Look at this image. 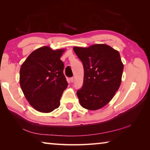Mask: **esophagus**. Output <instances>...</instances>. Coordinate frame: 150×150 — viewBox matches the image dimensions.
Returning <instances> with one entry per match:
<instances>
[{
  "mask_svg": "<svg viewBox=\"0 0 150 150\" xmlns=\"http://www.w3.org/2000/svg\"><path fill=\"white\" fill-rule=\"evenodd\" d=\"M70 81H71V83H73V81H74V78H73V77H71V78H70Z\"/></svg>",
  "mask_w": 150,
  "mask_h": 150,
  "instance_id": "34e87169",
  "label": "esophagus"
}]
</instances>
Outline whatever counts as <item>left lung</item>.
<instances>
[{
    "label": "left lung",
    "instance_id": "8db88e82",
    "mask_svg": "<svg viewBox=\"0 0 150 150\" xmlns=\"http://www.w3.org/2000/svg\"><path fill=\"white\" fill-rule=\"evenodd\" d=\"M73 50L84 67L83 85L77 92L80 105L87 110H98L112 99L120 86L124 65L120 54L106 44Z\"/></svg>",
    "mask_w": 150,
    "mask_h": 150
}]
</instances>
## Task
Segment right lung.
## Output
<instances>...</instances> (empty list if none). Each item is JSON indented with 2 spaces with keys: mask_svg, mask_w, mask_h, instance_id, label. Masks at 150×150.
I'll return each instance as SVG.
<instances>
[{
  "mask_svg": "<svg viewBox=\"0 0 150 150\" xmlns=\"http://www.w3.org/2000/svg\"><path fill=\"white\" fill-rule=\"evenodd\" d=\"M65 49L43 46L34 50L20 70V85L30 105L40 112L57 108L63 91L67 87L60 59Z\"/></svg>",
  "mask_w": 150,
  "mask_h": 150,
  "instance_id": "1",
  "label": "right lung"
}]
</instances>
